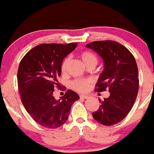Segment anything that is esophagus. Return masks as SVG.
<instances>
[{"label":"esophagus","mask_w":154,"mask_h":154,"mask_svg":"<svg viewBox=\"0 0 154 154\" xmlns=\"http://www.w3.org/2000/svg\"><path fill=\"white\" fill-rule=\"evenodd\" d=\"M79 97H80V98H82V99H87V98H89L88 95H79Z\"/></svg>","instance_id":"obj_1"}]
</instances>
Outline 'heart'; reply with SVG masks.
<instances>
[{"instance_id":"heart-1","label":"heart","mask_w":154,"mask_h":154,"mask_svg":"<svg viewBox=\"0 0 154 154\" xmlns=\"http://www.w3.org/2000/svg\"><path fill=\"white\" fill-rule=\"evenodd\" d=\"M80 58L83 61V63L88 66V64L91 63H97V57L96 56L93 54V53L91 52L88 51H83L80 54ZM70 59L69 57L65 58L64 60L63 61L62 63L61 66V72L64 73L66 71L67 66H68L69 63ZM91 83V81L88 79H76L73 80L71 83V87L72 89L75 91L79 92V93H83L85 92L88 90L89 85Z\"/></svg>"}]
</instances>
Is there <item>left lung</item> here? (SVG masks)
Returning a JSON list of instances; mask_svg holds the SVG:
<instances>
[{"instance_id": "8db88e82", "label": "left lung", "mask_w": 154, "mask_h": 154, "mask_svg": "<svg viewBox=\"0 0 154 154\" xmlns=\"http://www.w3.org/2000/svg\"><path fill=\"white\" fill-rule=\"evenodd\" d=\"M86 46L98 53L104 61L95 91L110 92L109 98L99 99V109L93 113V116L106 126L116 125L129 114L138 93V69L135 57L127 48L113 40L94 41Z\"/></svg>"}]
</instances>
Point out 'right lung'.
Returning a JSON list of instances; mask_svg holds the SVG:
<instances>
[{"mask_svg":"<svg viewBox=\"0 0 154 154\" xmlns=\"http://www.w3.org/2000/svg\"><path fill=\"white\" fill-rule=\"evenodd\" d=\"M77 45L40 44L26 53L19 63L17 82L21 100L32 118L44 128L56 129L66 122L72 104L79 98L71 90L59 100L54 96V88L61 87L57 78L63 60Z\"/></svg>","mask_w":154,"mask_h":154,"instance_id":"add662e5","label":"right lung"}]
</instances>
